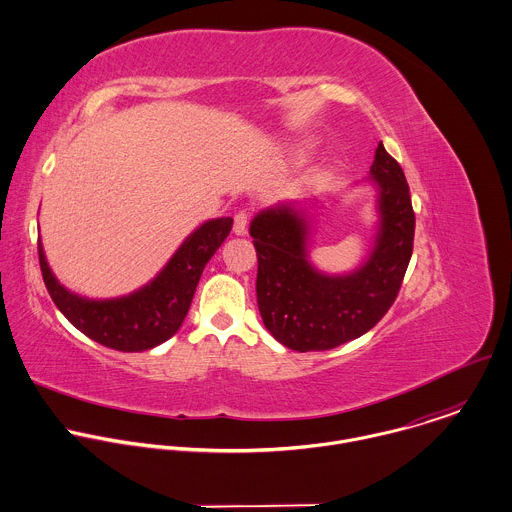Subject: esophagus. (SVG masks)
Instances as JSON below:
<instances>
[{
    "instance_id": "1",
    "label": "esophagus",
    "mask_w": 512,
    "mask_h": 512,
    "mask_svg": "<svg viewBox=\"0 0 512 512\" xmlns=\"http://www.w3.org/2000/svg\"><path fill=\"white\" fill-rule=\"evenodd\" d=\"M247 221H249V215L245 211H239L235 215V223H233V233L235 235H245L247 233Z\"/></svg>"
}]
</instances>
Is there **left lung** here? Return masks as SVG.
I'll list each match as a JSON object with an SVG mask.
<instances>
[{"instance_id":"obj_1","label":"left lung","mask_w":512,"mask_h":512,"mask_svg":"<svg viewBox=\"0 0 512 512\" xmlns=\"http://www.w3.org/2000/svg\"><path fill=\"white\" fill-rule=\"evenodd\" d=\"M365 181L377 189V225L367 257L353 271L325 273L311 263L313 217L295 201L267 207L251 221L259 313L267 331L293 351L353 341L397 299L413 255L415 213L405 173L383 143Z\"/></svg>"}]
</instances>
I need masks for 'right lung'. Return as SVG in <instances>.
Here are the masks:
<instances>
[{
    "mask_svg": "<svg viewBox=\"0 0 512 512\" xmlns=\"http://www.w3.org/2000/svg\"><path fill=\"white\" fill-rule=\"evenodd\" d=\"M231 225V217L201 223L149 283L121 297L89 299L63 287L53 275L39 241L41 275L53 303L75 329L103 347L141 353L165 343L179 331L201 273L227 239Z\"/></svg>",
    "mask_w": 512,
    "mask_h": 512,
    "instance_id": "1",
    "label": "right lung"
}]
</instances>
